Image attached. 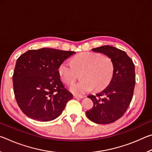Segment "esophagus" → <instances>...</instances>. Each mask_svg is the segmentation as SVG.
<instances>
[{
    "mask_svg": "<svg viewBox=\"0 0 152 152\" xmlns=\"http://www.w3.org/2000/svg\"><path fill=\"white\" fill-rule=\"evenodd\" d=\"M74 99H81L83 98V96H78V95H74Z\"/></svg>",
    "mask_w": 152,
    "mask_h": 152,
    "instance_id": "1",
    "label": "esophagus"
}]
</instances>
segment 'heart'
<instances>
[{
	"mask_svg": "<svg viewBox=\"0 0 152 152\" xmlns=\"http://www.w3.org/2000/svg\"><path fill=\"white\" fill-rule=\"evenodd\" d=\"M73 65L68 60L61 62L58 68V75L63 83L71 84L75 81L76 72H82V80L70 86V91L82 96L92 90L100 91L109 85L114 73V64L111 59L99 53L84 52L72 60Z\"/></svg>",
	"mask_w": 152,
	"mask_h": 152,
	"instance_id": "obj_1",
	"label": "heart"
}]
</instances>
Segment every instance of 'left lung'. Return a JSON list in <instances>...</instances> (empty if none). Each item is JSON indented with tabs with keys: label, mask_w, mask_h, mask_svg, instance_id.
Returning a JSON list of instances; mask_svg holds the SVG:
<instances>
[{
	"label": "left lung",
	"mask_w": 152,
	"mask_h": 152,
	"mask_svg": "<svg viewBox=\"0 0 152 152\" xmlns=\"http://www.w3.org/2000/svg\"><path fill=\"white\" fill-rule=\"evenodd\" d=\"M92 50L111 59L114 73L106 88L96 95H88L94 105L86 114L98 124H109L124 115L132 101L135 84V65L124 51L113 46L103 45Z\"/></svg>",
	"instance_id": "obj_1"
}]
</instances>
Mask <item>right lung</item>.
Listing matches in <instances>:
<instances>
[{"label":"right lung","mask_w":152,"mask_h":152,"mask_svg":"<svg viewBox=\"0 0 152 152\" xmlns=\"http://www.w3.org/2000/svg\"><path fill=\"white\" fill-rule=\"evenodd\" d=\"M75 51L42 48L26 51L17 59L12 82L15 99L25 115L50 121L60 115L73 95L58 75L60 64Z\"/></svg>","instance_id":"add662e5"}]
</instances>
